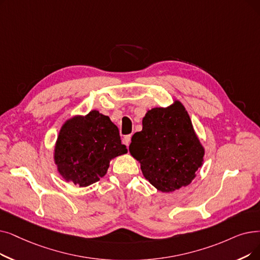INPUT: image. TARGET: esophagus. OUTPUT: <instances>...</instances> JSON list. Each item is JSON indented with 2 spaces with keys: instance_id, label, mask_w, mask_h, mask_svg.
I'll return each instance as SVG.
<instances>
[{
  "instance_id": "esophagus-1",
  "label": "esophagus",
  "mask_w": 260,
  "mask_h": 260,
  "mask_svg": "<svg viewBox=\"0 0 260 260\" xmlns=\"http://www.w3.org/2000/svg\"><path fill=\"white\" fill-rule=\"evenodd\" d=\"M122 142L125 144L126 146H128L129 142H131V135H127V136H124L123 139H122Z\"/></svg>"
}]
</instances>
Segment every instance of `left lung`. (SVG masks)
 Returning <instances> with one entry per match:
<instances>
[{
  "mask_svg": "<svg viewBox=\"0 0 260 260\" xmlns=\"http://www.w3.org/2000/svg\"><path fill=\"white\" fill-rule=\"evenodd\" d=\"M129 153L150 184L161 192H173L194 179L205 148L185 106L174 100L170 106L148 110L142 131L132 138Z\"/></svg>",
  "mask_w": 260,
  "mask_h": 260,
  "instance_id": "obj_1",
  "label": "left lung"
}]
</instances>
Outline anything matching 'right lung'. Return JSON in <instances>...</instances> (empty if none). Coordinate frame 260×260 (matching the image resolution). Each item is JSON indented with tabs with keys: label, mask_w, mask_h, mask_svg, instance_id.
<instances>
[{
	"label": "right lung",
	"mask_w": 260,
	"mask_h": 260,
	"mask_svg": "<svg viewBox=\"0 0 260 260\" xmlns=\"http://www.w3.org/2000/svg\"><path fill=\"white\" fill-rule=\"evenodd\" d=\"M118 127L98 110L68 119L60 127L53 159L67 183L87 187L105 176L110 161L126 154Z\"/></svg>",
	"instance_id": "add662e5"
}]
</instances>
